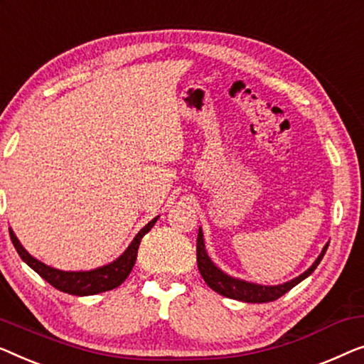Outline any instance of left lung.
<instances>
[{
  "mask_svg": "<svg viewBox=\"0 0 364 364\" xmlns=\"http://www.w3.org/2000/svg\"><path fill=\"white\" fill-rule=\"evenodd\" d=\"M328 249V244L325 245L318 259L315 260L314 265L304 272L299 277L290 280V282L282 285H274V287H265L245 282V280H239L234 277H229L228 274H224L223 270H219L216 265L211 262V259L208 257L206 249H204V240H203V231L199 229L198 240H196V259H198V269L201 272L204 282H206L214 291H218L219 295L228 296V299L240 300V301H249V304H265V301H274L287 294L290 289H294L296 284H300L301 280L309 277V275L316 269V265L320 264V260L323 259V255Z\"/></svg>",
  "mask_w": 364,
  "mask_h": 364,
  "instance_id": "obj_1",
  "label": "left lung"
}]
</instances>
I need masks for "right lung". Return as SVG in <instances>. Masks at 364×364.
<instances>
[{
    "label": "right lung",
    "mask_w": 364,
    "mask_h": 364,
    "mask_svg": "<svg viewBox=\"0 0 364 364\" xmlns=\"http://www.w3.org/2000/svg\"><path fill=\"white\" fill-rule=\"evenodd\" d=\"M156 219L148 223L146 226L135 235V239L132 240L129 249H127L115 262L104 265V267H99L95 270H89V272H65V270H59L50 267V265H46L44 262H41V260L33 257V255L23 247L13 231H9V235H11L13 245L14 249L18 250L19 257H21L31 269L36 270L46 282L53 285L54 289L65 291V294L70 295H95L100 294V291L117 289V287L129 277L133 265H135L140 240L143 235L155 226Z\"/></svg>",
    "instance_id": "add662e5"
}]
</instances>
